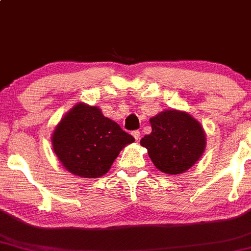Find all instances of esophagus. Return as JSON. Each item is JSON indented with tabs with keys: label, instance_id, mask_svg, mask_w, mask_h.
Returning a JSON list of instances; mask_svg holds the SVG:
<instances>
[{
	"label": "esophagus",
	"instance_id": "1",
	"mask_svg": "<svg viewBox=\"0 0 251 251\" xmlns=\"http://www.w3.org/2000/svg\"><path fill=\"white\" fill-rule=\"evenodd\" d=\"M132 135H133L134 139L137 140V142H139V140H140V135H142V134H140V132L138 131V129H137V131H133V132H132Z\"/></svg>",
	"mask_w": 251,
	"mask_h": 251
}]
</instances>
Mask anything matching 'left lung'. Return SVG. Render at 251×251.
<instances>
[{
    "instance_id": "obj_1",
    "label": "left lung",
    "mask_w": 251,
    "mask_h": 251,
    "mask_svg": "<svg viewBox=\"0 0 251 251\" xmlns=\"http://www.w3.org/2000/svg\"><path fill=\"white\" fill-rule=\"evenodd\" d=\"M152 132L140 140L152 163L168 175L185 172L205 150V132L186 112L168 109L150 119Z\"/></svg>"
}]
</instances>
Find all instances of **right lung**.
Here are the masks:
<instances>
[{
	"label": "right lung",
	"mask_w": 251,
	"mask_h": 251,
	"mask_svg": "<svg viewBox=\"0 0 251 251\" xmlns=\"http://www.w3.org/2000/svg\"><path fill=\"white\" fill-rule=\"evenodd\" d=\"M133 142L99 107L82 102L62 118L51 134L53 150L65 169L83 178L107 174L119 152Z\"/></svg>",
	"instance_id": "1"
}]
</instances>
